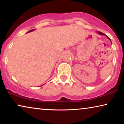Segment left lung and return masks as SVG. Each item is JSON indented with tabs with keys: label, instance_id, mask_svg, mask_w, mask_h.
<instances>
[{
	"label": "left lung",
	"instance_id": "8db88e82",
	"mask_svg": "<svg viewBox=\"0 0 124 124\" xmlns=\"http://www.w3.org/2000/svg\"><path fill=\"white\" fill-rule=\"evenodd\" d=\"M97 33H98V34H100V35H105L104 33H101V31H98V32H97ZM106 36H107V38H108V39H109L110 40H111V39H110V38H109V37H108L107 36V35H106Z\"/></svg>",
	"mask_w": 124,
	"mask_h": 124
}]
</instances>
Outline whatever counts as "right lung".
<instances>
[{
	"label": "right lung",
	"instance_id": "obj_1",
	"mask_svg": "<svg viewBox=\"0 0 124 124\" xmlns=\"http://www.w3.org/2000/svg\"><path fill=\"white\" fill-rule=\"evenodd\" d=\"M33 30H34V29H32V30H30L29 31H28V33H29V32H30V31H33Z\"/></svg>",
	"mask_w": 124,
	"mask_h": 124
}]
</instances>
